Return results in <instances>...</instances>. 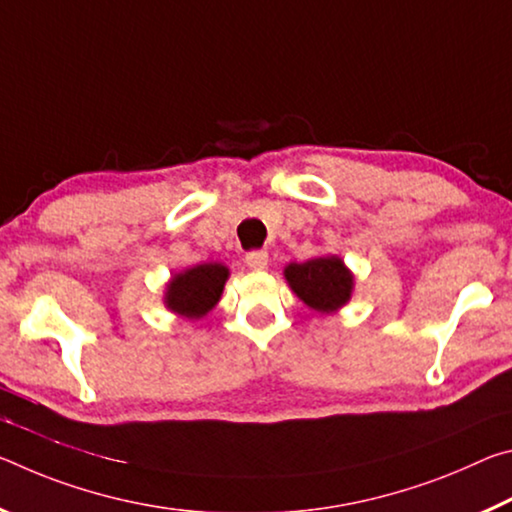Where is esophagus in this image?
<instances>
[{"label": "esophagus", "mask_w": 512, "mask_h": 512, "mask_svg": "<svg viewBox=\"0 0 512 512\" xmlns=\"http://www.w3.org/2000/svg\"><path fill=\"white\" fill-rule=\"evenodd\" d=\"M245 263L251 267L254 272H263L267 263H270V256H267V251L263 249H256V251H249L245 256Z\"/></svg>", "instance_id": "1"}]
</instances>
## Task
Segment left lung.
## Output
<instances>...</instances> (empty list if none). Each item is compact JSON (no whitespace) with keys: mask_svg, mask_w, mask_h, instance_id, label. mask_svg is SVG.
<instances>
[{"mask_svg":"<svg viewBox=\"0 0 512 512\" xmlns=\"http://www.w3.org/2000/svg\"><path fill=\"white\" fill-rule=\"evenodd\" d=\"M290 290L317 313H335L351 299L354 274L338 256H320L290 263L283 270Z\"/></svg>","mask_w":512,"mask_h":512,"instance_id":"obj_1","label":"left lung"}]
</instances>
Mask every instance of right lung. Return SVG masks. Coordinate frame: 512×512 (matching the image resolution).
Segmentation results:
<instances>
[{
  "mask_svg": "<svg viewBox=\"0 0 512 512\" xmlns=\"http://www.w3.org/2000/svg\"><path fill=\"white\" fill-rule=\"evenodd\" d=\"M229 267L222 263H201L174 274L165 288V306L188 320H199L213 311L222 297Z\"/></svg>",
  "mask_w": 512,
  "mask_h": 512,
  "instance_id": "1",
  "label": "right lung"
}]
</instances>
